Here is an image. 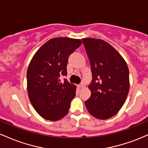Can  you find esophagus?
<instances>
[{
	"instance_id": "34e87169",
	"label": "esophagus",
	"mask_w": 148,
	"mask_h": 148,
	"mask_svg": "<svg viewBox=\"0 0 148 148\" xmlns=\"http://www.w3.org/2000/svg\"><path fill=\"white\" fill-rule=\"evenodd\" d=\"M84 86H85V84H84V83H81V84H80L79 86V88H84Z\"/></svg>"
}]
</instances>
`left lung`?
<instances>
[{
    "label": "left lung",
    "instance_id": "obj_1",
    "mask_svg": "<svg viewBox=\"0 0 148 148\" xmlns=\"http://www.w3.org/2000/svg\"><path fill=\"white\" fill-rule=\"evenodd\" d=\"M82 41L90 62L91 96L85 101L90 114L106 120L123 106L130 90V73L123 56L108 42L86 37Z\"/></svg>",
    "mask_w": 148,
    "mask_h": 148
}]
</instances>
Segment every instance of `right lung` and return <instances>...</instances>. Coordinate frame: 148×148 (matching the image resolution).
<instances>
[{
  "mask_svg": "<svg viewBox=\"0 0 148 148\" xmlns=\"http://www.w3.org/2000/svg\"><path fill=\"white\" fill-rule=\"evenodd\" d=\"M81 40L56 37L40 47L30 60L27 70V90L33 108L40 116L57 121L68 113L76 86L64 79L68 58L80 45Z\"/></svg>",
  "mask_w": 148,
  "mask_h": 148,
  "instance_id": "add662e5",
  "label": "right lung"
}]
</instances>
